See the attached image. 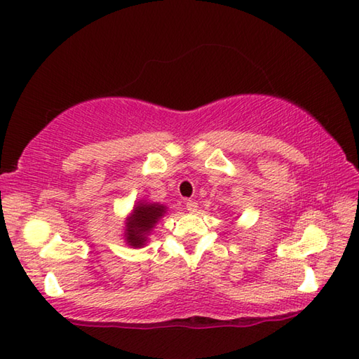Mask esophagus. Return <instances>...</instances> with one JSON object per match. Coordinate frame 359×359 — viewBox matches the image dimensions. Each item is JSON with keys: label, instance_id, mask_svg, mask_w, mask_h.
<instances>
[{"label": "esophagus", "instance_id": "obj_1", "mask_svg": "<svg viewBox=\"0 0 359 359\" xmlns=\"http://www.w3.org/2000/svg\"><path fill=\"white\" fill-rule=\"evenodd\" d=\"M187 210H188L189 212H196V211H197V202L188 201V202H187Z\"/></svg>", "mask_w": 359, "mask_h": 359}]
</instances>
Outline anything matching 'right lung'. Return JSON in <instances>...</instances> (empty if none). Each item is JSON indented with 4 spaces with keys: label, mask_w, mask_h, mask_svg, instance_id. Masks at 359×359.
<instances>
[{
    "label": "right lung",
    "mask_w": 359,
    "mask_h": 359,
    "mask_svg": "<svg viewBox=\"0 0 359 359\" xmlns=\"http://www.w3.org/2000/svg\"><path fill=\"white\" fill-rule=\"evenodd\" d=\"M168 211V207L158 202L137 201L131 212L125 219L123 239L131 248H142L148 243L151 231Z\"/></svg>",
    "instance_id": "obj_1"
}]
</instances>
